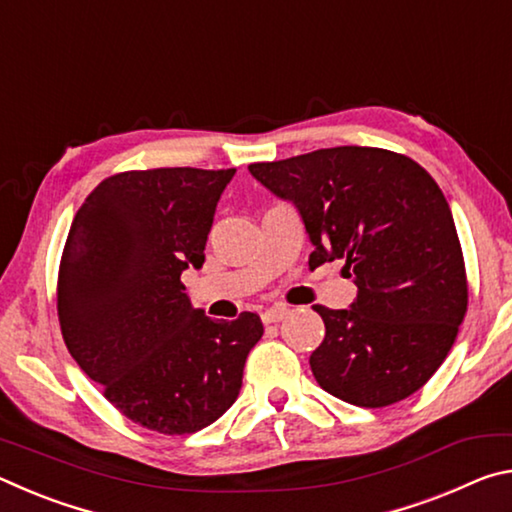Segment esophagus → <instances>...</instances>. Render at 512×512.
<instances>
[{
  "label": "esophagus",
  "instance_id": "esophagus-1",
  "mask_svg": "<svg viewBox=\"0 0 512 512\" xmlns=\"http://www.w3.org/2000/svg\"><path fill=\"white\" fill-rule=\"evenodd\" d=\"M287 314H289V307L275 305V307H268L262 314V318H264V323H280V320Z\"/></svg>",
  "mask_w": 512,
  "mask_h": 512
}]
</instances>
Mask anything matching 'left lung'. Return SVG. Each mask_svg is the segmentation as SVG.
Returning a JSON list of instances; mask_svg holds the SVG:
<instances>
[{"label":"left lung","instance_id":"left-lung-1","mask_svg":"<svg viewBox=\"0 0 512 512\" xmlns=\"http://www.w3.org/2000/svg\"><path fill=\"white\" fill-rule=\"evenodd\" d=\"M248 169L287 198L314 244L309 266L341 259L350 309H314L325 339L309 366L323 391L381 409L427 384L467 311L461 241L443 192L418 162L372 146H334Z\"/></svg>","mask_w":512,"mask_h":512}]
</instances>
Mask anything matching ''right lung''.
<instances>
[{"label": "right lung", "instance_id": "add662e5", "mask_svg": "<svg viewBox=\"0 0 512 512\" xmlns=\"http://www.w3.org/2000/svg\"><path fill=\"white\" fill-rule=\"evenodd\" d=\"M235 169L115 173L76 212L58 268L69 354L103 397L144 429L185 436L237 400L262 318L219 323L180 282L201 268L214 210Z\"/></svg>", "mask_w": 512, "mask_h": 512}]
</instances>
